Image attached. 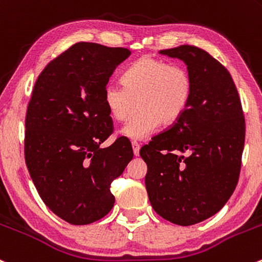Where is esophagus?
<instances>
[{"mask_svg":"<svg viewBox=\"0 0 262 262\" xmlns=\"http://www.w3.org/2000/svg\"><path fill=\"white\" fill-rule=\"evenodd\" d=\"M132 148H133V153H134V156H139V149H140L139 143H137V142H132Z\"/></svg>","mask_w":262,"mask_h":262,"instance_id":"esophagus-1","label":"esophagus"}]
</instances>
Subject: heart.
<instances>
[{
	"label": "heart",
	"instance_id": "b5f03b06",
	"mask_svg": "<svg viewBox=\"0 0 262 262\" xmlns=\"http://www.w3.org/2000/svg\"><path fill=\"white\" fill-rule=\"evenodd\" d=\"M123 80L124 85L115 81L106 84L103 100L117 122L128 119L138 101V113L120 129V134L132 140L148 138L161 122H176L193 94V81L186 68L153 56L137 60L125 71Z\"/></svg>",
	"mask_w": 262,
	"mask_h": 262
}]
</instances>
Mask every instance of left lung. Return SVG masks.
Here are the masks:
<instances>
[{
    "instance_id": "left-lung-1",
    "label": "left lung",
    "mask_w": 262,
    "mask_h": 262,
    "mask_svg": "<svg viewBox=\"0 0 262 262\" xmlns=\"http://www.w3.org/2000/svg\"><path fill=\"white\" fill-rule=\"evenodd\" d=\"M159 54L187 65L193 94L177 122L140 149L148 167L145 188L159 216L191 226L217 213L235 191L244 112L230 73L207 51L181 45Z\"/></svg>"
}]
</instances>
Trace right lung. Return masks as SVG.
Segmentation results:
<instances>
[{
  "label": "right lung",
  "instance_id": "right-lung-1",
  "mask_svg": "<svg viewBox=\"0 0 262 262\" xmlns=\"http://www.w3.org/2000/svg\"><path fill=\"white\" fill-rule=\"evenodd\" d=\"M128 49L78 42L46 65L35 82L25 120V161L41 200L71 225L103 219L114 206L110 184L133 158L117 139L104 88Z\"/></svg>",
  "mask_w": 262,
  "mask_h": 262
}]
</instances>
